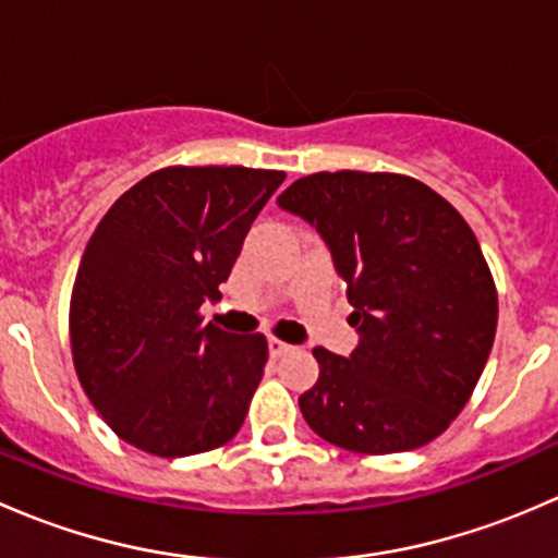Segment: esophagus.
<instances>
[{
  "label": "esophagus",
  "mask_w": 558,
  "mask_h": 558,
  "mask_svg": "<svg viewBox=\"0 0 558 558\" xmlns=\"http://www.w3.org/2000/svg\"><path fill=\"white\" fill-rule=\"evenodd\" d=\"M289 351H291L289 342L278 340V337H269V356L280 359V356H283V353H289Z\"/></svg>",
  "instance_id": "1"
}]
</instances>
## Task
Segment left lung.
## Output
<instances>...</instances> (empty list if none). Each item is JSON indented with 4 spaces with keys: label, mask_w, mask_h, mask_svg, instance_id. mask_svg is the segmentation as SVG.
Returning <instances> with one entry per match:
<instances>
[{
    "label": "left lung",
    "mask_w": 558,
    "mask_h": 558,
    "mask_svg": "<svg viewBox=\"0 0 558 558\" xmlns=\"http://www.w3.org/2000/svg\"><path fill=\"white\" fill-rule=\"evenodd\" d=\"M278 205L305 218L348 283L351 356L315 348L311 429L353 453H399L451 426L492 353L497 289L451 202L397 172H315Z\"/></svg>",
    "instance_id": "obj_1"
}]
</instances>
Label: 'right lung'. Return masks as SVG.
<instances>
[{"instance_id": "obj_1", "label": "right lung", "mask_w": 558, "mask_h": 558, "mask_svg": "<svg viewBox=\"0 0 558 558\" xmlns=\"http://www.w3.org/2000/svg\"><path fill=\"white\" fill-rule=\"evenodd\" d=\"M278 170L165 167L105 213L77 267L72 362L105 424L161 459L232 440L264 375V335L205 324Z\"/></svg>"}]
</instances>
